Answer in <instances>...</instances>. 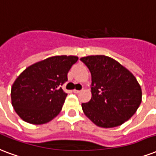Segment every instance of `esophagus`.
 Returning <instances> with one entry per match:
<instances>
[{
  "mask_svg": "<svg viewBox=\"0 0 156 156\" xmlns=\"http://www.w3.org/2000/svg\"><path fill=\"white\" fill-rule=\"evenodd\" d=\"M80 91H81V90H73V93L78 94V93H80Z\"/></svg>",
  "mask_w": 156,
  "mask_h": 156,
  "instance_id": "obj_1",
  "label": "esophagus"
}]
</instances>
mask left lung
Returning <instances> with one entry per match:
<instances>
[{"mask_svg": "<svg viewBox=\"0 0 156 156\" xmlns=\"http://www.w3.org/2000/svg\"><path fill=\"white\" fill-rule=\"evenodd\" d=\"M91 73L92 97L81 105L98 127H115L132 118L141 103V88L126 67L105 55L80 58Z\"/></svg>", "mask_w": 156, "mask_h": 156, "instance_id": "8db88e82", "label": "left lung"}]
</instances>
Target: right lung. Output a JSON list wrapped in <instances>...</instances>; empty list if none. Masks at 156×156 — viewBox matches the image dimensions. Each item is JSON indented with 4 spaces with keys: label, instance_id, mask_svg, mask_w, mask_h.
Instances as JSON below:
<instances>
[{
    "label": "right lung",
    "instance_id": "obj_1",
    "mask_svg": "<svg viewBox=\"0 0 156 156\" xmlns=\"http://www.w3.org/2000/svg\"><path fill=\"white\" fill-rule=\"evenodd\" d=\"M78 61L76 56H55L27 67L11 87V104L20 118L35 125L45 124L57 117L67 94L62 85Z\"/></svg>",
    "mask_w": 156,
    "mask_h": 156
}]
</instances>
